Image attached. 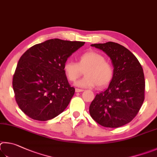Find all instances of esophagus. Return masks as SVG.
Here are the masks:
<instances>
[{
  "mask_svg": "<svg viewBox=\"0 0 157 157\" xmlns=\"http://www.w3.org/2000/svg\"><path fill=\"white\" fill-rule=\"evenodd\" d=\"M75 91H76V92H83V90H81V89H78V88H76V90H75Z\"/></svg>",
  "mask_w": 157,
  "mask_h": 157,
  "instance_id": "1",
  "label": "esophagus"
}]
</instances>
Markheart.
I'll return each instance as SVG.
<instances>
[{
	"label": "heart",
	"mask_w": 157,
	"mask_h": 157,
	"mask_svg": "<svg viewBox=\"0 0 157 157\" xmlns=\"http://www.w3.org/2000/svg\"><path fill=\"white\" fill-rule=\"evenodd\" d=\"M85 70V76L75 83L82 88H92L98 86L104 87L110 83L113 78V68L105 58L98 52L88 51L81 54L78 63L71 60L63 65V71L70 81H75Z\"/></svg>",
	"instance_id": "1"
}]
</instances>
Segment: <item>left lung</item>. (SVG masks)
I'll return each mask as SVG.
<instances>
[{
	"instance_id": "obj_1",
	"label": "left lung",
	"mask_w": 157,
	"mask_h": 157,
	"mask_svg": "<svg viewBox=\"0 0 157 157\" xmlns=\"http://www.w3.org/2000/svg\"><path fill=\"white\" fill-rule=\"evenodd\" d=\"M110 58L112 80L105 91L90 104V116L106 128H119L138 114L144 101L145 78L136 57L124 46L114 42L92 44Z\"/></svg>"
}]
</instances>
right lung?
<instances>
[{"label": "right lung", "instance_id": "obj_1", "mask_svg": "<svg viewBox=\"0 0 157 157\" xmlns=\"http://www.w3.org/2000/svg\"><path fill=\"white\" fill-rule=\"evenodd\" d=\"M85 42L54 38L32 46L22 55L12 86L19 108L32 119L50 120L65 110L75 92L63 65Z\"/></svg>", "mask_w": 157, "mask_h": 157}]
</instances>
